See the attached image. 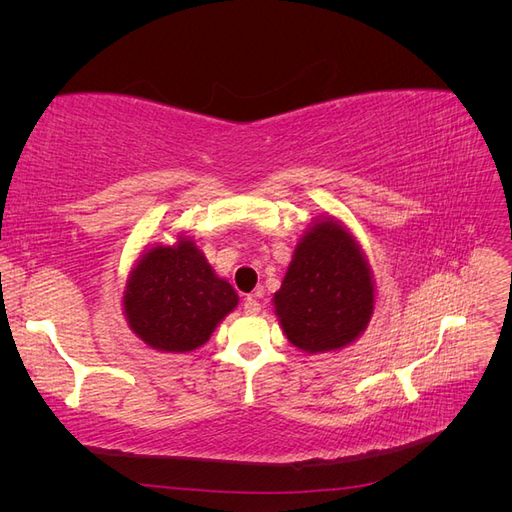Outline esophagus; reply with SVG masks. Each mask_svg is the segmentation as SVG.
I'll return each instance as SVG.
<instances>
[{
	"label": "esophagus",
	"mask_w": 512,
	"mask_h": 512,
	"mask_svg": "<svg viewBox=\"0 0 512 512\" xmlns=\"http://www.w3.org/2000/svg\"><path fill=\"white\" fill-rule=\"evenodd\" d=\"M243 312H245L247 316H256V314L260 312V303H258V299H256V294H250V297H245V301H243Z\"/></svg>",
	"instance_id": "obj_1"
}]
</instances>
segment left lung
<instances>
[{"mask_svg": "<svg viewBox=\"0 0 512 512\" xmlns=\"http://www.w3.org/2000/svg\"><path fill=\"white\" fill-rule=\"evenodd\" d=\"M273 301L297 348L329 352L354 342L374 312V284L359 245L333 220L316 224L294 250Z\"/></svg>", "mask_w": 512, "mask_h": 512, "instance_id": "obj_1", "label": "left lung"}]
</instances>
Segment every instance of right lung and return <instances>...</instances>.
I'll return each instance as SVG.
<instances>
[{"label":"right lung","instance_id":"obj_1","mask_svg":"<svg viewBox=\"0 0 512 512\" xmlns=\"http://www.w3.org/2000/svg\"><path fill=\"white\" fill-rule=\"evenodd\" d=\"M237 303V292L215 277L205 256L188 239L175 247L149 250L132 271L123 297L132 331L164 352L203 346Z\"/></svg>","mask_w":512,"mask_h":512}]
</instances>
